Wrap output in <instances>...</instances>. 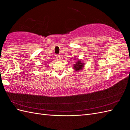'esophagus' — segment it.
<instances>
[{
    "instance_id": "1",
    "label": "esophagus",
    "mask_w": 130,
    "mask_h": 130,
    "mask_svg": "<svg viewBox=\"0 0 130 130\" xmlns=\"http://www.w3.org/2000/svg\"><path fill=\"white\" fill-rule=\"evenodd\" d=\"M60 58V55H56V59H57L58 60H59Z\"/></svg>"
}]
</instances>
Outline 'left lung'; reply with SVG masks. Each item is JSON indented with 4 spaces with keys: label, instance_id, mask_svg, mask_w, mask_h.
<instances>
[{
    "label": "left lung",
    "instance_id": "obj_1",
    "mask_svg": "<svg viewBox=\"0 0 130 130\" xmlns=\"http://www.w3.org/2000/svg\"><path fill=\"white\" fill-rule=\"evenodd\" d=\"M71 59H72V58H71ZM74 59H75V57L74 58ZM84 67V63H83V62L81 61V60H78V61L76 62V63H74V67L73 69L76 72H78V71H79L82 70L83 69Z\"/></svg>",
    "mask_w": 130,
    "mask_h": 130
}]
</instances>
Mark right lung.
Returning a JSON list of instances; mask_svg holds the SVG:
<instances>
[{"instance_id": "1", "label": "right lung", "mask_w": 130, "mask_h": 130, "mask_svg": "<svg viewBox=\"0 0 130 130\" xmlns=\"http://www.w3.org/2000/svg\"><path fill=\"white\" fill-rule=\"evenodd\" d=\"M44 62H45V61H44ZM48 62H45V65H47V64H48ZM45 63H44V64H45Z\"/></svg>"}]
</instances>
